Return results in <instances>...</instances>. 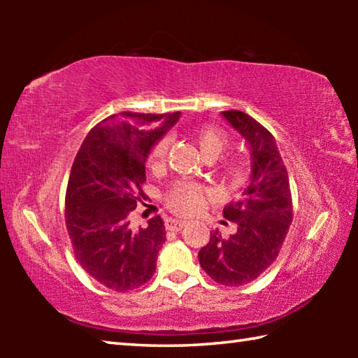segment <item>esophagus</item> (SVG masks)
Masks as SVG:
<instances>
[{"instance_id": "1", "label": "esophagus", "mask_w": 358, "mask_h": 358, "mask_svg": "<svg viewBox=\"0 0 358 358\" xmlns=\"http://www.w3.org/2000/svg\"><path fill=\"white\" fill-rule=\"evenodd\" d=\"M186 226V221L185 220H177V217H167L166 220V227L169 230H175V232H178Z\"/></svg>"}]
</instances>
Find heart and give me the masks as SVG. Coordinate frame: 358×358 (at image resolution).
I'll list each match as a JSON object with an SVG mask.
<instances>
[{
    "instance_id": "1",
    "label": "heart",
    "mask_w": 358,
    "mask_h": 358,
    "mask_svg": "<svg viewBox=\"0 0 358 358\" xmlns=\"http://www.w3.org/2000/svg\"><path fill=\"white\" fill-rule=\"evenodd\" d=\"M196 141L201 147L202 155L205 157H213L216 159L220 156L224 148L227 147V134L221 129L216 128H201L196 131ZM169 147H171V137L164 136L155 143L153 150L150 155L151 166H159L164 162ZM224 171L230 178L240 180L245 177L246 173V159L241 156L230 157L224 162ZM169 205L173 210L180 211V213H194L202 207L203 202V192L202 187L194 185V183H178L172 187V191L169 192L167 197Z\"/></svg>"
}]
</instances>
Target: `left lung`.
<instances>
[{
  "instance_id": "8db88e82",
  "label": "left lung",
  "mask_w": 358,
  "mask_h": 358,
  "mask_svg": "<svg viewBox=\"0 0 358 358\" xmlns=\"http://www.w3.org/2000/svg\"><path fill=\"white\" fill-rule=\"evenodd\" d=\"M251 153V175L237 201L224 207V217L237 224L235 234H211L199 251L207 275L222 286H243L275 262L292 222L289 175L275 137L245 112H221Z\"/></svg>"
}]
</instances>
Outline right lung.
Here are the masks:
<instances>
[{"label": "right lung", "mask_w": 358, "mask_h": 358, "mask_svg": "<svg viewBox=\"0 0 358 358\" xmlns=\"http://www.w3.org/2000/svg\"><path fill=\"white\" fill-rule=\"evenodd\" d=\"M181 112L131 113L102 120L88 132L71 169L66 227L82 268L117 292L147 282L166 241L161 216L132 229L129 215L143 197L145 164L155 143Z\"/></svg>", "instance_id": "right-lung-1"}]
</instances>
